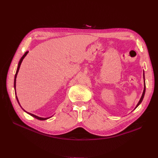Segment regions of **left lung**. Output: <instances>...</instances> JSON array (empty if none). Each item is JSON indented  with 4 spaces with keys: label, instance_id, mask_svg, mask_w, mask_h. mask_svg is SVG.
<instances>
[{
    "label": "left lung",
    "instance_id": "1",
    "mask_svg": "<svg viewBox=\"0 0 158 158\" xmlns=\"http://www.w3.org/2000/svg\"><path fill=\"white\" fill-rule=\"evenodd\" d=\"M145 91H146V84H145V80H144V92H143V94H142V97H141V98H140V99L139 102H138V103L137 104V106H136V107H137L138 106H139V105L141 103V102H142V99H143V98H144V94H145Z\"/></svg>",
    "mask_w": 158,
    "mask_h": 158
}]
</instances>
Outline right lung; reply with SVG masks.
I'll list each match as a JSON object with an SVG mask.
<instances>
[{"instance_id": "right-lung-1", "label": "right lung", "mask_w": 158, "mask_h": 158, "mask_svg": "<svg viewBox=\"0 0 158 158\" xmlns=\"http://www.w3.org/2000/svg\"><path fill=\"white\" fill-rule=\"evenodd\" d=\"M27 52H25V54L22 56V58H21V59H20V62H19V63H18V69H17V70H16V74H15V77H14V89H15V91H16V80L17 74H18V71H19V69H20V65H21V64H22V62L23 59H24V57L26 56V55L27 54ZM16 99H17V101H18V103H19L18 99V98H17L16 95ZM19 104H20V103H19ZM24 111H25V110H24ZM26 113H27V112H26ZM28 113V114H30L31 116H32V117H35V118H37V119H39V120H41V121L46 120V119H47V118H50V117H48V118H41V117H37V116L35 115V114H31V113Z\"/></svg>"}]
</instances>
